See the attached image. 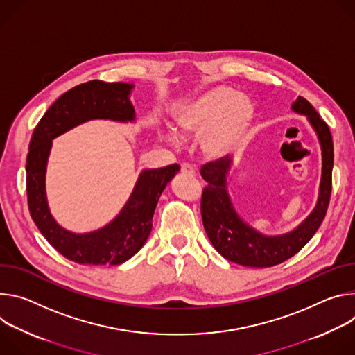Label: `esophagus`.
Wrapping results in <instances>:
<instances>
[{"instance_id": "esophagus-1", "label": "esophagus", "mask_w": 355, "mask_h": 355, "mask_svg": "<svg viewBox=\"0 0 355 355\" xmlns=\"http://www.w3.org/2000/svg\"><path fill=\"white\" fill-rule=\"evenodd\" d=\"M180 172L183 175H187V176H194V168L191 165H189V164H183L180 166Z\"/></svg>"}]
</instances>
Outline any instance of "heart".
Segmentation results:
<instances>
[{"mask_svg": "<svg viewBox=\"0 0 355 355\" xmlns=\"http://www.w3.org/2000/svg\"><path fill=\"white\" fill-rule=\"evenodd\" d=\"M255 116L252 101L227 86L214 87L205 94L175 107V130L182 138L200 137L209 157H221L237 149L247 137ZM171 139L175 137L171 135Z\"/></svg>", "mask_w": 355, "mask_h": 355, "instance_id": "b5f03b06", "label": "heart"}]
</instances>
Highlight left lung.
<instances>
[{
  "label": "left lung",
  "mask_w": 355,
  "mask_h": 355,
  "mask_svg": "<svg viewBox=\"0 0 355 355\" xmlns=\"http://www.w3.org/2000/svg\"><path fill=\"white\" fill-rule=\"evenodd\" d=\"M292 110L307 116L310 125L318 134L323 156L316 207L293 231L270 237L248 225L237 214L227 191V175L231 168L228 156L202 166L200 175L209 183L203 189L200 203L203 225L213 247L231 262L252 268L278 265L297 254L310 241L326 216L331 194L333 138L329 125L306 98L297 97L292 104Z\"/></svg>",
  "instance_id": "1"
}]
</instances>
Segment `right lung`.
<instances>
[{
    "label": "right lung",
    "instance_id": "1",
    "mask_svg": "<svg viewBox=\"0 0 355 355\" xmlns=\"http://www.w3.org/2000/svg\"><path fill=\"white\" fill-rule=\"evenodd\" d=\"M134 85L92 80L62 94L33 130L26 156V193L32 220L48 243L64 258L82 265H120L134 257L148 240L155 207L179 165L145 169L127 205L100 230L76 234L52 217L45 189V173L52 139L90 120L135 121L130 101Z\"/></svg>",
    "mask_w": 355,
    "mask_h": 355
}]
</instances>
